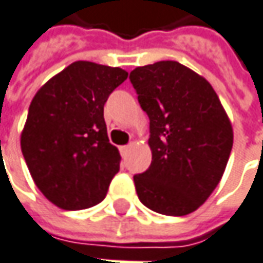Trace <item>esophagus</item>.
<instances>
[{"label": "esophagus", "mask_w": 263, "mask_h": 263, "mask_svg": "<svg viewBox=\"0 0 263 263\" xmlns=\"http://www.w3.org/2000/svg\"><path fill=\"white\" fill-rule=\"evenodd\" d=\"M128 148H129V145H122V147H121V154H126V151H128Z\"/></svg>", "instance_id": "esophagus-1"}]
</instances>
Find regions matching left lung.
<instances>
[{
	"instance_id": "1",
	"label": "left lung",
	"mask_w": 263,
	"mask_h": 263,
	"mask_svg": "<svg viewBox=\"0 0 263 263\" xmlns=\"http://www.w3.org/2000/svg\"><path fill=\"white\" fill-rule=\"evenodd\" d=\"M149 118L148 170L134 176L140 201L164 215L194 213L221 180L233 128L213 86L176 61L137 67L129 74Z\"/></svg>"
}]
</instances>
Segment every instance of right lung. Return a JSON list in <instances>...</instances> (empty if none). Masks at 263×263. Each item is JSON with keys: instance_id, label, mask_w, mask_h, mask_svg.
I'll return each instance as SVG.
<instances>
[{"instance_id": "obj_1", "label": "right lung", "mask_w": 263, "mask_h": 263, "mask_svg": "<svg viewBox=\"0 0 263 263\" xmlns=\"http://www.w3.org/2000/svg\"><path fill=\"white\" fill-rule=\"evenodd\" d=\"M128 78L118 67L72 62L39 88L22 132V153L50 202L77 211L102 202L121 156L109 142L103 106Z\"/></svg>"}]
</instances>
